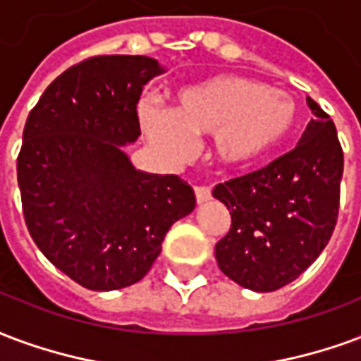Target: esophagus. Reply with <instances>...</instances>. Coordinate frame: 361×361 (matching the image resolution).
Masks as SVG:
<instances>
[{
	"label": "esophagus",
	"mask_w": 361,
	"mask_h": 361,
	"mask_svg": "<svg viewBox=\"0 0 361 361\" xmlns=\"http://www.w3.org/2000/svg\"><path fill=\"white\" fill-rule=\"evenodd\" d=\"M194 194H196V202L198 204H206L212 200V190L207 188V186H196L194 188Z\"/></svg>",
	"instance_id": "obj_1"
}]
</instances>
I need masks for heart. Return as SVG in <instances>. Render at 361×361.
Returning a JSON list of instances; mask_svg holds the SVG:
<instances>
[{"instance_id":"heart-1","label":"heart","mask_w":361,"mask_h":361,"mask_svg":"<svg viewBox=\"0 0 361 361\" xmlns=\"http://www.w3.org/2000/svg\"><path fill=\"white\" fill-rule=\"evenodd\" d=\"M140 121L149 142L169 161L192 154L194 136L212 134L215 163L223 169H244L262 161L290 134L296 104L283 90L221 75L183 88L173 111L144 102Z\"/></svg>"}]
</instances>
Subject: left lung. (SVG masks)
Wrapping results in <instances>:
<instances>
[{"label":"left lung","instance_id":"left-lung-1","mask_svg":"<svg viewBox=\"0 0 361 361\" xmlns=\"http://www.w3.org/2000/svg\"><path fill=\"white\" fill-rule=\"evenodd\" d=\"M307 105L315 119L296 148L213 188V198L231 212V231L217 242L215 259L250 290H277L298 279L335 231L343 148L327 113L312 97Z\"/></svg>","mask_w":361,"mask_h":361}]
</instances>
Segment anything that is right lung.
I'll list each match as a JSON object with an SVG mask.
<instances>
[{"label":"right lung","instance_id":"1","mask_svg":"<svg viewBox=\"0 0 361 361\" xmlns=\"http://www.w3.org/2000/svg\"><path fill=\"white\" fill-rule=\"evenodd\" d=\"M165 73L146 55H99L49 84L28 115L17 178L28 233L44 256L90 290L138 283L175 221L196 207L177 175L136 169L142 88Z\"/></svg>","mask_w":361,"mask_h":361}]
</instances>
